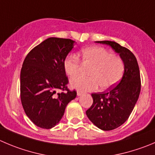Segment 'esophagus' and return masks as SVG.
Returning <instances> with one entry per match:
<instances>
[{"label":"esophagus","instance_id":"obj_1","mask_svg":"<svg viewBox=\"0 0 155 155\" xmlns=\"http://www.w3.org/2000/svg\"><path fill=\"white\" fill-rule=\"evenodd\" d=\"M77 94H78V96H81L83 94V93L81 92V91H78V92H77Z\"/></svg>","mask_w":155,"mask_h":155}]
</instances>
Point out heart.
<instances>
[{
	"instance_id": "1",
	"label": "heart",
	"mask_w": 155,
	"mask_h": 155,
	"mask_svg": "<svg viewBox=\"0 0 155 155\" xmlns=\"http://www.w3.org/2000/svg\"><path fill=\"white\" fill-rule=\"evenodd\" d=\"M84 66L92 67L88 72L91 78L78 77L71 81V85L82 92L92 91L99 86L107 90L114 87L123 78L125 71L124 61L111 51L100 46L84 48L81 51ZM64 72L70 78L80 74L82 64L75 54H69L63 62Z\"/></svg>"
}]
</instances>
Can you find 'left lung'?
<instances>
[{
	"label": "left lung",
	"instance_id": "1",
	"mask_svg": "<svg viewBox=\"0 0 155 155\" xmlns=\"http://www.w3.org/2000/svg\"><path fill=\"white\" fill-rule=\"evenodd\" d=\"M108 45L119 53L125 64L123 76L118 84L102 93H94L93 104L86 111L90 120L105 131L119 127L129 119L141 91L138 61L127 48L113 41H97Z\"/></svg>",
	"mask_w": 155,
	"mask_h": 155
}]
</instances>
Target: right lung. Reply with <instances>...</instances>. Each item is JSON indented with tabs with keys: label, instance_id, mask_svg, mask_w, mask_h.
Instances as JSON below:
<instances>
[{
	"label": "right lung",
	"instance_id": "right-lung-1",
	"mask_svg": "<svg viewBox=\"0 0 155 155\" xmlns=\"http://www.w3.org/2000/svg\"><path fill=\"white\" fill-rule=\"evenodd\" d=\"M70 39L51 37L27 54L20 71V99L26 116L38 127L51 129L77 96L68 88L63 62L73 48ZM57 90L62 92L56 93Z\"/></svg>",
	"mask_w": 155,
	"mask_h": 155
}]
</instances>
